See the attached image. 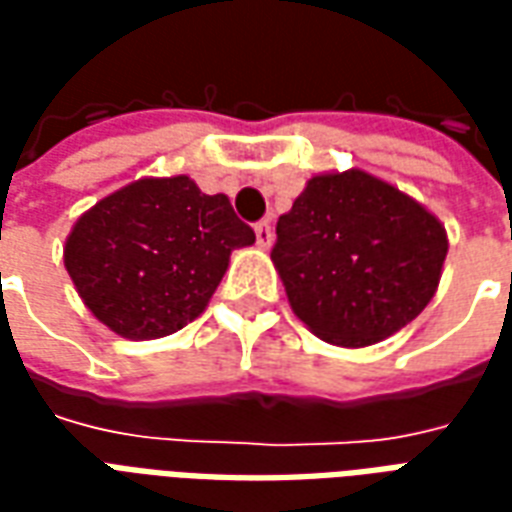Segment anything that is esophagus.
I'll use <instances>...</instances> for the list:
<instances>
[{"label":"esophagus","mask_w":512,"mask_h":512,"mask_svg":"<svg viewBox=\"0 0 512 512\" xmlns=\"http://www.w3.org/2000/svg\"><path fill=\"white\" fill-rule=\"evenodd\" d=\"M255 238H257V246H260V249H268V246L274 244V227H271V222H268V219H263V222L255 224Z\"/></svg>","instance_id":"34e87169"}]
</instances>
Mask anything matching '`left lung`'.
I'll use <instances>...</instances> for the list:
<instances>
[{"mask_svg":"<svg viewBox=\"0 0 512 512\" xmlns=\"http://www.w3.org/2000/svg\"><path fill=\"white\" fill-rule=\"evenodd\" d=\"M447 257L439 219L367 172L315 175L277 222L271 260L321 340L362 348L428 307Z\"/></svg>","mask_w":512,"mask_h":512,"instance_id":"8db88e82","label":"left lung"}]
</instances>
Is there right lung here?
Segmentation results:
<instances>
[{
	"mask_svg": "<svg viewBox=\"0 0 512 512\" xmlns=\"http://www.w3.org/2000/svg\"><path fill=\"white\" fill-rule=\"evenodd\" d=\"M255 244L224 194L186 175L145 178L84 213L65 241V268L112 332L153 340L183 329L219 288L230 252Z\"/></svg>",
	"mask_w": 512,
	"mask_h": 512,
	"instance_id": "add662e5",
	"label": "right lung"
}]
</instances>
